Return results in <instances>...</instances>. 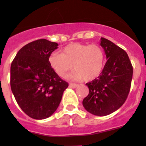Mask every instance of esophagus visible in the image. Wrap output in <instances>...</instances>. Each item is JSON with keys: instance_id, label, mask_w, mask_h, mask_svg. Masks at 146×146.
Here are the masks:
<instances>
[{"instance_id": "34e87169", "label": "esophagus", "mask_w": 146, "mask_h": 146, "mask_svg": "<svg viewBox=\"0 0 146 146\" xmlns=\"http://www.w3.org/2000/svg\"><path fill=\"white\" fill-rule=\"evenodd\" d=\"M78 84H75V83H70L69 85V87L70 88H76L78 86Z\"/></svg>"}]
</instances>
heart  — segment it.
I'll list each match as a JSON object with an SVG mask.
<instances>
[{
    "label": "heart",
    "instance_id": "obj_1",
    "mask_svg": "<svg viewBox=\"0 0 146 146\" xmlns=\"http://www.w3.org/2000/svg\"><path fill=\"white\" fill-rule=\"evenodd\" d=\"M48 63L59 76L65 77L74 67L76 70L70 76L71 79L92 81L103 71L105 54L98 45L73 42L65 46L61 53H52Z\"/></svg>",
    "mask_w": 146,
    "mask_h": 146
}]
</instances>
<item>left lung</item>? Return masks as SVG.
Masks as SVG:
<instances>
[{
  "label": "left lung",
  "mask_w": 146,
  "mask_h": 146,
  "mask_svg": "<svg viewBox=\"0 0 146 146\" xmlns=\"http://www.w3.org/2000/svg\"><path fill=\"white\" fill-rule=\"evenodd\" d=\"M106 61L100 75L86 83L89 94L82 104L88 112L98 116L114 112L128 96L133 77V67L127 52L110 40L101 37Z\"/></svg>",
  "instance_id": "8db88e82"
}]
</instances>
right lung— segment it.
I'll return each mask as SVG.
<instances>
[{"label":"right lung","instance_id":"1","mask_svg":"<svg viewBox=\"0 0 146 146\" xmlns=\"http://www.w3.org/2000/svg\"><path fill=\"white\" fill-rule=\"evenodd\" d=\"M58 46L46 39L29 42L18 52L11 64L12 92L22 111L34 119L52 115L68 87L48 63V57Z\"/></svg>","mask_w":146,"mask_h":146}]
</instances>
